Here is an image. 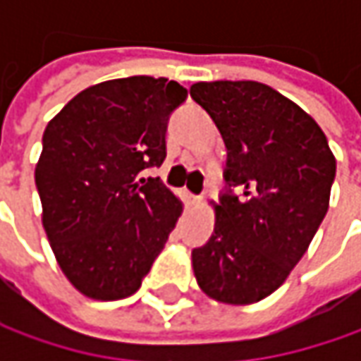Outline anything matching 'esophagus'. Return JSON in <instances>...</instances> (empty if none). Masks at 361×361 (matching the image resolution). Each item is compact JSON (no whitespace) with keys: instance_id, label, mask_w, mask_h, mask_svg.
<instances>
[{"instance_id":"34e87169","label":"esophagus","mask_w":361,"mask_h":361,"mask_svg":"<svg viewBox=\"0 0 361 361\" xmlns=\"http://www.w3.org/2000/svg\"><path fill=\"white\" fill-rule=\"evenodd\" d=\"M188 202H190V204H201L202 197H195V195H188Z\"/></svg>"}]
</instances>
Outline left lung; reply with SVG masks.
I'll list each match as a JSON object with an SVG mask.
<instances>
[{
    "label": "left lung",
    "mask_w": 361,
    "mask_h": 361,
    "mask_svg": "<svg viewBox=\"0 0 361 361\" xmlns=\"http://www.w3.org/2000/svg\"><path fill=\"white\" fill-rule=\"evenodd\" d=\"M190 96L227 146V188L211 239L192 249L195 277L221 303H255L307 251L329 207L336 159L317 122L267 84L197 82Z\"/></svg>",
    "instance_id": "1"
}]
</instances>
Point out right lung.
Instances as JSON below:
<instances>
[{
    "mask_svg": "<svg viewBox=\"0 0 361 361\" xmlns=\"http://www.w3.org/2000/svg\"><path fill=\"white\" fill-rule=\"evenodd\" d=\"M187 88L166 78L100 82L49 120L35 166L42 223L58 265L82 295L136 293L183 204L142 173L166 159V126Z\"/></svg>",
    "mask_w": 361,
    "mask_h": 361,
    "instance_id": "1",
    "label": "right lung"
}]
</instances>
